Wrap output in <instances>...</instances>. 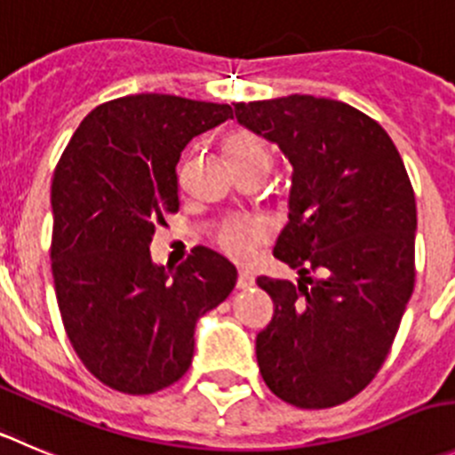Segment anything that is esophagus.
<instances>
[{
    "instance_id": "1",
    "label": "esophagus",
    "mask_w": 455,
    "mask_h": 455,
    "mask_svg": "<svg viewBox=\"0 0 455 455\" xmlns=\"http://www.w3.org/2000/svg\"><path fill=\"white\" fill-rule=\"evenodd\" d=\"M253 283H256L253 274H249V271H240V274H237L235 287L237 290H249V287H253Z\"/></svg>"
}]
</instances>
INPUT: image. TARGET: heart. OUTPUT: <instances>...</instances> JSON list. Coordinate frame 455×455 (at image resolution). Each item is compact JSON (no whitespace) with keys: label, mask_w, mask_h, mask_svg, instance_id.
Wrapping results in <instances>:
<instances>
[{"label":"heart","mask_w":455,"mask_h":455,"mask_svg":"<svg viewBox=\"0 0 455 455\" xmlns=\"http://www.w3.org/2000/svg\"><path fill=\"white\" fill-rule=\"evenodd\" d=\"M224 156L235 175L247 170H267L271 164V155L267 143L251 130H233L224 137ZM267 233L258 222H228L215 235V244L220 251L237 262H244L253 256V249L265 242Z\"/></svg>","instance_id":"1"}]
</instances>
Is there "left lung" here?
<instances>
[{
	"label": "left lung",
	"instance_id": "obj_1",
	"mask_svg": "<svg viewBox=\"0 0 455 455\" xmlns=\"http://www.w3.org/2000/svg\"><path fill=\"white\" fill-rule=\"evenodd\" d=\"M233 108L294 165L274 256L303 278L256 280L274 300L260 375L287 404L332 409L375 379L413 294V186L384 127L352 105L294 93Z\"/></svg>",
	"mask_w": 455,
	"mask_h": 455
}]
</instances>
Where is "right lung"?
I'll return each instance as SVG.
<instances>
[{"label": "right lung", "instance_id": "1", "mask_svg": "<svg viewBox=\"0 0 455 455\" xmlns=\"http://www.w3.org/2000/svg\"><path fill=\"white\" fill-rule=\"evenodd\" d=\"M227 118L228 105L123 96L84 116L55 165L51 271L62 325L84 368L118 393L175 384L197 318L235 287V267L206 247L172 271L150 258L155 228L180 211L181 150Z\"/></svg>", "mask_w": 455, "mask_h": 455}]
</instances>
